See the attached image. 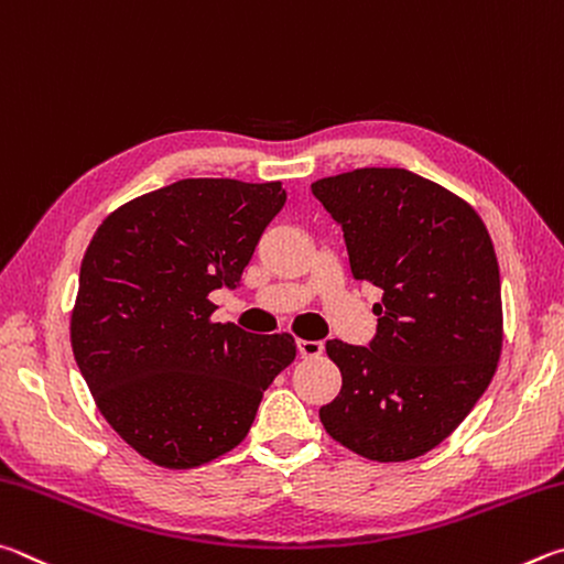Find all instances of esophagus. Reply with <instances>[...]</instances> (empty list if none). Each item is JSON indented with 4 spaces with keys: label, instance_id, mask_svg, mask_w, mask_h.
Here are the masks:
<instances>
[{
    "label": "esophagus",
    "instance_id": "obj_1",
    "mask_svg": "<svg viewBox=\"0 0 564 564\" xmlns=\"http://www.w3.org/2000/svg\"><path fill=\"white\" fill-rule=\"evenodd\" d=\"M297 349L304 359H312V357H319L324 351V344L322 341H310V339H300L297 341Z\"/></svg>",
    "mask_w": 564,
    "mask_h": 564
}]
</instances>
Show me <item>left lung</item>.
Returning <instances> with one entry per match:
<instances>
[{"instance_id": "1", "label": "left lung", "mask_w": 564, "mask_h": 564, "mask_svg": "<svg viewBox=\"0 0 564 564\" xmlns=\"http://www.w3.org/2000/svg\"><path fill=\"white\" fill-rule=\"evenodd\" d=\"M312 193L341 225L354 280L383 292L369 347L327 341L341 391L319 419L379 463L446 441L498 369L502 300L486 223L463 197L403 167H357Z\"/></svg>"}]
</instances>
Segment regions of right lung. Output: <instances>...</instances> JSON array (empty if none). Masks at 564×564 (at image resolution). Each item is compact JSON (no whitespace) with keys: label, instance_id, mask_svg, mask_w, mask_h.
Masks as SVG:
<instances>
[{"label":"right lung","instance_id":"1","mask_svg":"<svg viewBox=\"0 0 564 564\" xmlns=\"http://www.w3.org/2000/svg\"><path fill=\"white\" fill-rule=\"evenodd\" d=\"M280 181L185 177L133 197L86 247L72 349L98 411L135 453L185 470L250 431L264 389L297 357L288 332L213 322L282 210Z\"/></svg>","mask_w":564,"mask_h":564}]
</instances>
